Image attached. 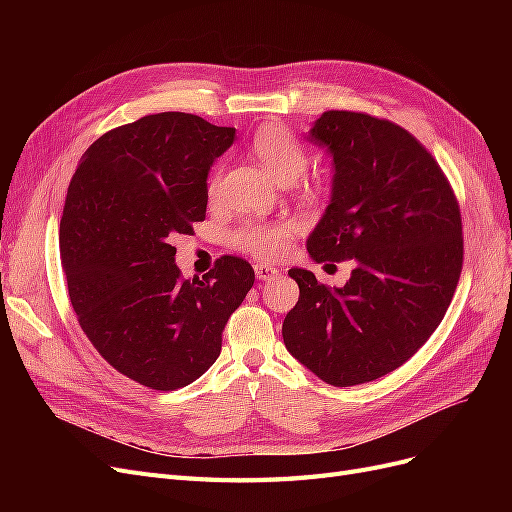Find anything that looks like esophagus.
I'll use <instances>...</instances> for the list:
<instances>
[{"instance_id":"1","label":"esophagus","mask_w":512,"mask_h":512,"mask_svg":"<svg viewBox=\"0 0 512 512\" xmlns=\"http://www.w3.org/2000/svg\"><path fill=\"white\" fill-rule=\"evenodd\" d=\"M254 273H256V277L258 280H273V277H277L280 275V271H277L275 267H269V265H256L254 267Z\"/></svg>"}]
</instances>
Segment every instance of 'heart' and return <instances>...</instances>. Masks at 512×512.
I'll return each instance as SVG.
<instances>
[{
    "label": "heart",
    "mask_w": 512,
    "mask_h": 512,
    "mask_svg": "<svg viewBox=\"0 0 512 512\" xmlns=\"http://www.w3.org/2000/svg\"><path fill=\"white\" fill-rule=\"evenodd\" d=\"M252 153L260 160V164L282 183L297 179L307 164L305 147L282 126H262L252 138ZM220 181L222 166H215L207 183V194L211 200L218 198L220 194ZM294 232H297V224L294 222H247L235 232L232 241H235L239 250L260 260H275L288 252Z\"/></svg>",
    "instance_id": "obj_1"
}]
</instances>
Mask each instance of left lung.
<instances>
[{
    "label": "left lung",
    "mask_w": 512,
    "mask_h": 512,
    "mask_svg": "<svg viewBox=\"0 0 512 512\" xmlns=\"http://www.w3.org/2000/svg\"><path fill=\"white\" fill-rule=\"evenodd\" d=\"M307 141L333 164L307 252L314 262L352 258L354 269L342 288L290 269L299 301L282 335L320 380L354 386L404 365L438 329L461 273V215L438 162L391 121L329 111Z\"/></svg>",
    "instance_id": "obj_1"
}]
</instances>
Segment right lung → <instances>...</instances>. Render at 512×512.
Masks as SVG:
<instances>
[{"label":"right lung","instance_id":"1","mask_svg":"<svg viewBox=\"0 0 512 512\" xmlns=\"http://www.w3.org/2000/svg\"><path fill=\"white\" fill-rule=\"evenodd\" d=\"M235 143L190 113H158L102 134L76 166L59 224L70 303L89 342L123 376L156 391L215 363L230 314L254 286L237 256L183 280L175 235L207 213L213 162Z\"/></svg>","mask_w":512,"mask_h":512}]
</instances>
